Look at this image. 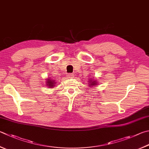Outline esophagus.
Masks as SVG:
<instances>
[{"label":"esophagus","instance_id":"1","mask_svg":"<svg viewBox=\"0 0 149 149\" xmlns=\"http://www.w3.org/2000/svg\"><path fill=\"white\" fill-rule=\"evenodd\" d=\"M66 77H67L68 78H72L73 77H74V74H68L66 75Z\"/></svg>","mask_w":149,"mask_h":149}]
</instances>
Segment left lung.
Wrapping results in <instances>:
<instances>
[{
  "label": "left lung",
  "instance_id": "8db88e82",
  "mask_svg": "<svg viewBox=\"0 0 149 149\" xmlns=\"http://www.w3.org/2000/svg\"><path fill=\"white\" fill-rule=\"evenodd\" d=\"M88 80V86L90 87H93V86H95L97 85H98V80L93 79V78H89Z\"/></svg>",
  "mask_w": 149,
  "mask_h": 149
}]
</instances>
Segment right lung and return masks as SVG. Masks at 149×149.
<instances>
[{
    "label": "right lung",
    "instance_id": "right-lung-1",
    "mask_svg": "<svg viewBox=\"0 0 149 149\" xmlns=\"http://www.w3.org/2000/svg\"><path fill=\"white\" fill-rule=\"evenodd\" d=\"M45 84H46L45 85H46L48 88H53L56 86L55 85L56 84V80L53 79L52 78H50L49 77H48L46 79V81H45Z\"/></svg>",
    "mask_w": 149,
    "mask_h": 149
}]
</instances>
